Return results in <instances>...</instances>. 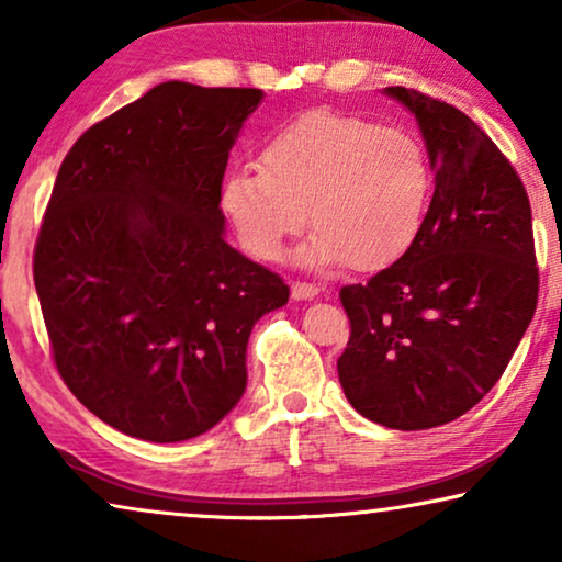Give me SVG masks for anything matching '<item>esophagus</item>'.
I'll use <instances>...</instances> for the list:
<instances>
[{
  "label": "esophagus",
  "mask_w": 562,
  "mask_h": 562,
  "mask_svg": "<svg viewBox=\"0 0 562 562\" xmlns=\"http://www.w3.org/2000/svg\"><path fill=\"white\" fill-rule=\"evenodd\" d=\"M317 296L319 286H314V283H294V286H291V299H294V302H310V299Z\"/></svg>",
  "instance_id": "esophagus-1"
}]
</instances>
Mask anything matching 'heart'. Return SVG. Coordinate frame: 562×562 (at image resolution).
Here are the masks:
<instances>
[{
    "label": "heart",
    "mask_w": 562,
    "mask_h": 562,
    "mask_svg": "<svg viewBox=\"0 0 562 562\" xmlns=\"http://www.w3.org/2000/svg\"><path fill=\"white\" fill-rule=\"evenodd\" d=\"M435 199V166L417 135L333 110L276 130L260 166L229 168L220 204L252 258L279 260L289 237L314 233L294 266L329 271L350 263L379 271L417 243Z\"/></svg>",
    "instance_id": "obj_1"
}]
</instances>
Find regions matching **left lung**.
Returning <instances> with one entry per match:
<instances>
[{
  "label": "left lung",
  "instance_id": "1",
  "mask_svg": "<svg viewBox=\"0 0 562 562\" xmlns=\"http://www.w3.org/2000/svg\"><path fill=\"white\" fill-rule=\"evenodd\" d=\"M417 120L435 199L417 243L340 291L350 317L337 360L352 409L391 429L448 425L502 379L537 306L532 210L494 140L456 106L389 87Z\"/></svg>",
  "mask_w": 562,
  "mask_h": 562
}]
</instances>
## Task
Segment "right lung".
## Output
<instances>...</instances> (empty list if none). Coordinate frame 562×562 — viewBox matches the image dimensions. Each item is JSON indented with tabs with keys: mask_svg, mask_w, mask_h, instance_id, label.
Returning <instances> with one entry per match:
<instances>
[{
	"mask_svg": "<svg viewBox=\"0 0 562 562\" xmlns=\"http://www.w3.org/2000/svg\"><path fill=\"white\" fill-rule=\"evenodd\" d=\"M260 89L164 81L60 164L35 289L60 379L104 425L181 442L235 409L281 276L225 240L220 187Z\"/></svg>",
	"mask_w": 562,
	"mask_h": 562,
	"instance_id": "1",
	"label": "right lung"
}]
</instances>
